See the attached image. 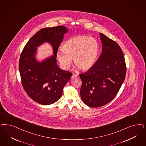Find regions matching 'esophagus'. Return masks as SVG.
Instances as JSON below:
<instances>
[{"label":"esophagus","instance_id":"esophagus-1","mask_svg":"<svg viewBox=\"0 0 146 146\" xmlns=\"http://www.w3.org/2000/svg\"><path fill=\"white\" fill-rule=\"evenodd\" d=\"M76 77H78V75H77V74H72V76H71V78H72V79L76 78Z\"/></svg>","mask_w":146,"mask_h":146}]
</instances>
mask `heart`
Wrapping results in <instances>:
<instances>
[{"label":"heart","mask_w":146,"mask_h":146,"mask_svg":"<svg viewBox=\"0 0 146 146\" xmlns=\"http://www.w3.org/2000/svg\"><path fill=\"white\" fill-rule=\"evenodd\" d=\"M57 52V58L64 67L68 68L73 58L74 63L83 70L94 65L99 53V45L94 38L78 35L68 39Z\"/></svg>","instance_id":"heart-1"}]
</instances>
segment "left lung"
I'll return each mask as SVG.
<instances>
[{
    "label": "left lung",
    "instance_id": "obj_1",
    "mask_svg": "<svg viewBox=\"0 0 146 146\" xmlns=\"http://www.w3.org/2000/svg\"><path fill=\"white\" fill-rule=\"evenodd\" d=\"M102 50L96 64L79 76L82 81L80 96L87 106H104L117 94L125 80L126 65L120 46L100 33Z\"/></svg>",
    "mask_w": 146,
    "mask_h": 146
}]
</instances>
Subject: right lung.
Masks as SVG:
<instances>
[{"label": "right lung", "instance_id": "1", "mask_svg": "<svg viewBox=\"0 0 146 146\" xmlns=\"http://www.w3.org/2000/svg\"><path fill=\"white\" fill-rule=\"evenodd\" d=\"M65 26L46 27L38 31L26 44L20 54L19 70L23 87L27 95L37 103L48 105L58 100L72 73L60 69L56 55L64 35ZM44 42L52 46L54 55L41 63L36 60V47Z\"/></svg>", "mask_w": 146, "mask_h": 146}]
</instances>
